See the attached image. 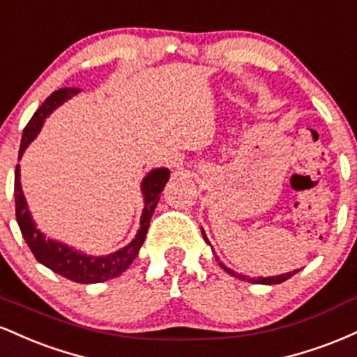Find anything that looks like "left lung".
<instances>
[{
    "label": "left lung",
    "instance_id": "left-lung-1",
    "mask_svg": "<svg viewBox=\"0 0 357 357\" xmlns=\"http://www.w3.org/2000/svg\"><path fill=\"white\" fill-rule=\"evenodd\" d=\"M202 235H203V238H204V241H206L208 245H210L211 247V243H210V240H208V236H206V233H204V230L202 228ZM211 250H213V247H211ZM213 255H215V258H216V261H218V265L221 268L225 270V272L227 273H230V275H233V277H236V278H240V280H247V282H250V284H261V285H273V284H282V282H285V280H289L290 277H294L296 275V273L298 272V270H294V272H287V273H280V275H273V277H248V275H243V273H236L235 270H231V268H228L227 265L223 264V261L220 260L218 258V255H216L215 253V250H213Z\"/></svg>",
    "mask_w": 357,
    "mask_h": 357
}]
</instances>
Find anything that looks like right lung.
<instances>
[{"label": "right lung", "mask_w": 357, "mask_h": 357, "mask_svg": "<svg viewBox=\"0 0 357 357\" xmlns=\"http://www.w3.org/2000/svg\"><path fill=\"white\" fill-rule=\"evenodd\" d=\"M80 92L79 87H63L55 90L47 100L40 105L35 116L30 119L28 126L24 127L22 144H20L18 159L23 158L26 147L33 142L38 136L47 119L55 109H59L63 102L72 99L73 96ZM171 171L167 167H155L151 169L141 181V192L144 198V208H142L141 223L139 230L130 243L126 247L119 248L117 252L109 253V255H87L80 250L63 243V241L48 238L43 231L36 228L30 210H28L26 198L23 195L22 181H20V165L15 171V203H16V221L20 225V230L24 241L28 243L36 260L40 264L53 270L59 275L68 278V280L77 282V284H99V282L110 280V278L119 277L122 272L129 268L134 258L137 257L139 250L144 243L147 228H149L151 216L155 210L161 192L165 190L167 179H169Z\"/></svg>", "instance_id": "add662e5"}]
</instances>
